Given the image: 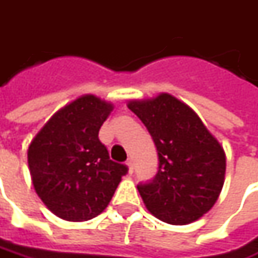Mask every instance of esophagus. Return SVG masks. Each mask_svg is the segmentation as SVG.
I'll return each mask as SVG.
<instances>
[{"mask_svg": "<svg viewBox=\"0 0 258 258\" xmlns=\"http://www.w3.org/2000/svg\"><path fill=\"white\" fill-rule=\"evenodd\" d=\"M125 164H127V167H128V173L131 174L133 172H134V164H133V160H127Z\"/></svg>", "mask_w": 258, "mask_h": 258, "instance_id": "1", "label": "esophagus"}]
</instances>
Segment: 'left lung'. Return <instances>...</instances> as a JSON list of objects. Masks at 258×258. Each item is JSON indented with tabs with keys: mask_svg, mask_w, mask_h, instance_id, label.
Returning <instances> with one entry per match:
<instances>
[{
	"mask_svg": "<svg viewBox=\"0 0 258 258\" xmlns=\"http://www.w3.org/2000/svg\"><path fill=\"white\" fill-rule=\"evenodd\" d=\"M127 107L147 127L159 170L137 189L146 208L163 222L190 224L215 205L225 180V151L202 119L170 94L134 99Z\"/></svg>",
	"mask_w": 258,
	"mask_h": 258,
	"instance_id": "obj_1",
	"label": "left lung"
}]
</instances>
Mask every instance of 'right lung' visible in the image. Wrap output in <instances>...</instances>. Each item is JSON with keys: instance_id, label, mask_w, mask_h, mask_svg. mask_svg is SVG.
Returning <instances> with one entry per match:
<instances>
[{"instance_id": "add662e5", "label": "right lung", "mask_w": 258, "mask_h": 258, "mask_svg": "<svg viewBox=\"0 0 258 258\" xmlns=\"http://www.w3.org/2000/svg\"><path fill=\"white\" fill-rule=\"evenodd\" d=\"M114 105L82 95L56 111L31 140L28 169L36 194L72 222L95 218L112 199L127 166L112 162L98 133Z\"/></svg>"}]
</instances>
